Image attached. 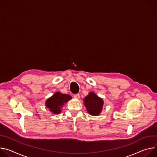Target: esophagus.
I'll use <instances>...</instances> for the list:
<instances>
[{"label": "esophagus", "mask_w": 157, "mask_h": 157, "mask_svg": "<svg viewBox=\"0 0 157 157\" xmlns=\"http://www.w3.org/2000/svg\"><path fill=\"white\" fill-rule=\"evenodd\" d=\"M74 97L76 99H79L80 98V95L79 94H76V95H74Z\"/></svg>", "instance_id": "34e87169"}]
</instances>
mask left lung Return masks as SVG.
I'll use <instances>...</instances> for the list:
<instances>
[{"mask_svg":"<svg viewBox=\"0 0 157 157\" xmlns=\"http://www.w3.org/2000/svg\"><path fill=\"white\" fill-rule=\"evenodd\" d=\"M103 100L95 92H90L83 98V105L87 112L92 116H98L102 111Z\"/></svg>","mask_w":157,"mask_h":157,"instance_id":"8db88e82","label":"left lung"}]
</instances>
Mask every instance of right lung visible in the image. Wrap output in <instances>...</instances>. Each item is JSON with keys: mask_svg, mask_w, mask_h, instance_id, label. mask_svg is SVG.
I'll list each match as a JSON object with an SVG mask.
<instances>
[{"mask_svg": "<svg viewBox=\"0 0 157 157\" xmlns=\"http://www.w3.org/2000/svg\"><path fill=\"white\" fill-rule=\"evenodd\" d=\"M72 98V97L70 95L56 92L53 95L46 100L45 106L52 113L57 115L61 113L62 107L64 106L65 103Z\"/></svg>", "mask_w": 157, "mask_h": 157, "instance_id": "add662e5", "label": "right lung"}]
</instances>
